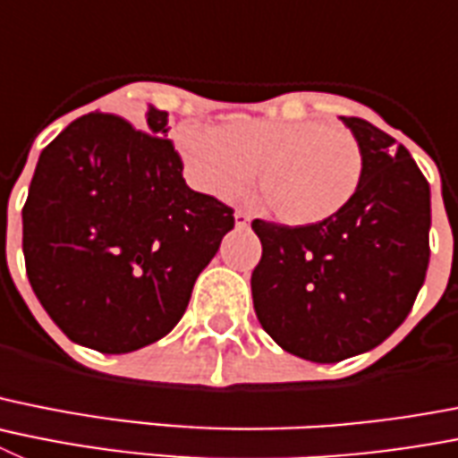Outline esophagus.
Listing matches in <instances>:
<instances>
[{
	"instance_id": "esophagus-1",
	"label": "esophagus",
	"mask_w": 458,
	"mask_h": 458,
	"mask_svg": "<svg viewBox=\"0 0 458 458\" xmlns=\"http://www.w3.org/2000/svg\"><path fill=\"white\" fill-rule=\"evenodd\" d=\"M233 217H236V226H241V229H242V226L250 225V220H251L250 213H245V211H236V213H233Z\"/></svg>"
}]
</instances>
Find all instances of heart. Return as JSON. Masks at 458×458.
Masks as SVG:
<instances>
[{
  "mask_svg": "<svg viewBox=\"0 0 458 458\" xmlns=\"http://www.w3.org/2000/svg\"><path fill=\"white\" fill-rule=\"evenodd\" d=\"M177 145L192 182L233 197L259 172V191L284 225L309 226L350 204L363 179V149L341 124L232 117L220 127H182Z\"/></svg>",
  "mask_w": 458,
  "mask_h": 458,
  "instance_id": "1",
  "label": "heart"
}]
</instances>
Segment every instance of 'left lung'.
Returning a JSON list of instances; mask_svg holds the SVG:
<instances>
[{
    "label": "left lung",
    "instance_id": "8db88e82",
    "mask_svg": "<svg viewBox=\"0 0 458 458\" xmlns=\"http://www.w3.org/2000/svg\"><path fill=\"white\" fill-rule=\"evenodd\" d=\"M363 149L343 211L309 226L254 220L263 254L254 311L279 347L316 363L368 352L406 320L429 266V183L409 149L360 117H341Z\"/></svg>",
    "mask_w": 458,
    "mask_h": 458
}]
</instances>
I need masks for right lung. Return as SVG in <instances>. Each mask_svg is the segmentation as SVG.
Returning a JSON list of instances; mask_svg holds the SVG:
<instances>
[{"instance_id":"1","label":"right lung","mask_w":458,"mask_h":458,"mask_svg":"<svg viewBox=\"0 0 458 458\" xmlns=\"http://www.w3.org/2000/svg\"><path fill=\"white\" fill-rule=\"evenodd\" d=\"M167 111L88 113L43 149L22 208L29 284L70 341L127 354L170 334L233 208L183 179Z\"/></svg>"}]
</instances>
